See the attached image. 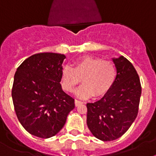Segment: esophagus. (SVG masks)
Masks as SVG:
<instances>
[{"instance_id":"obj_1","label":"esophagus","mask_w":156,"mask_h":156,"mask_svg":"<svg viewBox=\"0 0 156 156\" xmlns=\"http://www.w3.org/2000/svg\"><path fill=\"white\" fill-rule=\"evenodd\" d=\"M74 103H75V106L77 107V106H78V105L82 104V103H83V102H82V101H79V100L75 99V101H74Z\"/></svg>"}]
</instances>
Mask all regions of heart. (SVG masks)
<instances>
[{"instance_id": "1", "label": "heart", "mask_w": 156, "mask_h": 156, "mask_svg": "<svg viewBox=\"0 0 156 156\" xmlns=\"http://www.w3.org/2000/svg\"><path fill=\"white\" fill-rule=\"evenodd\" d=\"M117 77L115 64L109 61L91 56H84L74 63L73 68L66 66L61 73L63 90L72 92L81 82L83 85L76 91L81 98L92 96L102 97L112 88Z\"/></svg>"}]
</instances>
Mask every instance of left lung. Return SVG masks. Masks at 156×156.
I'll return each instance as SVG.
<instances>
[{"label":"left lung","mask_w":156,"mask_h":156,"mask_svg":"<svg viewBox=\"0 0 156 156\" xmlns=\"http://www.w3.org/2000/svg\"><path fill=\"white\" fill-rule=\"evenodd\" d=\"M117 77L108 93L87 104V123L94 137L102 141L120 138L137 117L142 88L135 67L123 56L113 58Z\"/></svg>","instance_id":"obj_1"}]
</instances>
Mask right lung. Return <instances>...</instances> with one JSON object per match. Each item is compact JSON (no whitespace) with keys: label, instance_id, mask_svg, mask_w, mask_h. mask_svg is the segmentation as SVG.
<instances>
[{"label":"right lung","instance_id":"obj_1","mask_svg":"<svg viewBox=\"0 0 156 156\" xmlns=\"http://www.w3.org/2000/svg\"><path fill=\"white\" fill-rule=\"evenodd\" d=\"M66 56L40 53L26 58L16 69L12 98L19 122L37 137L58 134L74 108V99L62 89L61 73Z\"/></svg>","mask_w":156,"mask_h":156}]
</instances>
